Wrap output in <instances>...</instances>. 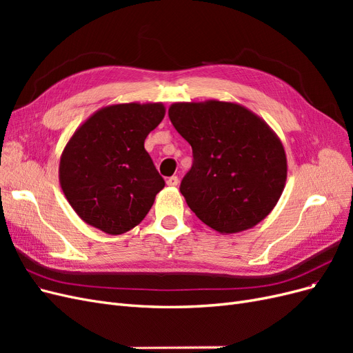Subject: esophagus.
<instances>
[{
	"instance_id": "esophagus-1",
	"label": "esophagus",
	"mask_w": 353,
	"mask_h": 353,
	"mask_svg": "<svg viewBox=\"0 0 353 353\" xmlns=\"http://www.w3.org/2000/svg\"><path fill=\"white\" fill-rule=\"evenodd\" d=\"M166 184H168L169 187H176V185L179 184V179H178V176H169V178L166 179Z\"/></svg>"
}]
</instances>
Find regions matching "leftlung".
<instances>
[{
  "label": "left lung",
  "instance_id": "obj_1",
  "mask_svg": "<svg viewBox=\"0 0 353 353\" xmlns=\"http://www.w3.org/2000/svg\"><path fill=\"white\" fill-rule=\"evenodd\" d=\"M169 119L193 148L181 183L188 208L208 227L236 234L258 225L287 179L284 145L270 125L239 103H174Z\"/></svg>",
  "mask_w": 353,
  "mask_h": 353
}]
</instances>
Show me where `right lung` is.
<instances>
[{
  "instance_id": "add662e5",
  "label": "right lung",
  "mask_w": 353,
  "mask_h": 353,
  "mask_svg": "<svg viewBox=\"0 0 353 353\" xmlns=\"http://www.w3.org/2000/svg\"><path fill=\"white\" fill-rule=\"evenodd\" d=\"M165 112L162 103L110 104L73 132L60 156L59 181L85 223L119 236L145 218L165 181L144 141Z\"/></svg>"
}]
</instances>
